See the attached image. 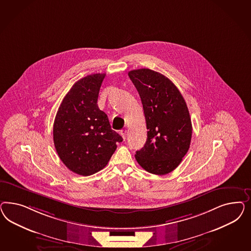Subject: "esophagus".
I'll return each mask as SVG.
<instances>
[{
    "mask_svg": "<svg viewBox=\"0 0 251 251\" xmlns=\"http://www.w3.org/2000/svg\"><path fill=\"white\" fill-rule=\"evenodd\" d=\"M120 133H121V135H122V138L125 140V138H126V134H127V129H122Z\"/></svg>",
    "mask_w": 251,
    "mask_h": 251,
    "instance_id": "obj_1",
    "label": "esophagus"
}]
</instances>
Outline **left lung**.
Returning <instances> with one entry per match:
<instances>
[{"label": "left lung", "mask_w": 251, "mask_h": 251, "mask_svg": "<svg viewBox=\"0 0 251 251\" xmlns=\"http://www.w3.org/2000/svg\"><path fill=\"white\" fill-rule=\"evenodd\" d=\"M140 95L147 127V140L135 159L147 172L166 175L189 151L192 125L181 93L167 77L150 69L129 72Z\"/></svg>", "instance_id": "8db88e82"}]
</instances>
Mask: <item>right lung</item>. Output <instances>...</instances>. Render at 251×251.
<instances>
[{"label":"right lung","mask_w":251,"mask_h":251,"mask_svg":"<svg viewBox=\"0 0 251 251\" xmlns=\"http://www.w3.org/2000/svg\"><path fill=\"white\" fill-rule=\"evenodd\" d=\"M106 74L77 81L61 102L55 117L53 141L62 163L81 176L106 167L122 137L111 129L106 113L98 106Z\"/></svg>","instance_id":"add662e5"}]
</instances>
